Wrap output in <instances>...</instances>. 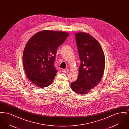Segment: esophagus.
Wrapping results in <instances>:
<instances>
[{
  "label": "esophagus",
  "instance_id": "1",
  "mask_svg": "<svg viewBox=\"0 0 129 129\" xmlns=\"http://www.w3.org/2000/svg\"><path fill=\"white\" fill-rule=\"evenodd\" d=\"M69 69H63V70H62V73H67L69 72Z\"/></svg>",
  "mask_w": 129,
  "mask_h": 129
}]
</instances>
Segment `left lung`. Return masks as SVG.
Segmentation results:
<instances>
[{
    "mask_svg": "<svg viewBox=\"0 0 129 129\" xmlns=\"http://www.w3.org/2000/svg\"><path fill=\"white\" fill-rule=\"evenodd\" d=\"M81 60L76 81L71 83L76 93L86 94L97 86L103 78L105 65L103 50L98 41L90 34L79 32L75 34Z\"/></svg>",
    "mask_w": 129,
    "mask_h": 129,
    "instance_id": "left-lung-1",
    "label": "left lung"
}]
</instances>
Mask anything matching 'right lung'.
Masks as SVG:
<instances>
[{
  "label": "right lung",
  "instance_id": "1",
  "mask_svg": "<svg viewBox=\"0 0 129 129\" xmlns=\"http://www.w3.org/2000/svg\"><path fill=\"white\" fill-rule=\"evenodd\" d=\"M69 33L42 30L31 37L25 46L23 61L25 73L33 84L44 88L50 85L57 71L54 63L57 48Z\"/></svg>",
  "mask_w": 129,
  "mask_h": 129
}]
</instances>
